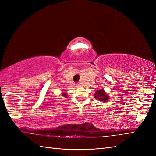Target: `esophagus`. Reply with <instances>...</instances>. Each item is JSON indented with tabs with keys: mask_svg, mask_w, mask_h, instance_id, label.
<instances>
[{
	"mask_svg": "<svg viewBox=\"0 0 156 156\" xmlns=\"http://www.w3.org/2000/svg\"><path fill=\"white\" fill-rule=\"evenodd\" d=\"M79 85H80V84H79V83H77V84H76V87H79Z\"/></svg>",
	"mask_w": 156,
	"mask_h": 156,
	"instance_id": "obj_1",
	"label": "esophagus"
}]
</instances>
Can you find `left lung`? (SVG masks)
<instances>
[{
    "instance_id": "obj_1",
    "label": "left lung",
    "mask_w": 156,
    "mask_h": 156,
    "mask_svg": "<svg viewBox=\"0 0 156 156\" xmlns=\"http://www.w3.org/2000/svg\"><path fill=\"white\" fill-rule=\"evenodd\" d=\"M94 98L98 99V100H100V101H105L107 100L108 96L105 93V91L103 90H98L94 94Z\"/></svg>"
}]
</instances>
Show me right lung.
Segmentation results:
<instances>
[{
	"instance_id": "1",
	"label": "right lung",
	"mask_w": 156,
	"mask_h": 156,
	"mask_svg": "<svg viewBox=\"0 0 156 156\" xmlns=\"http://www.w3.org/2000/svg\"><path fill=\"white\" fill-rule=\"evenodd\" d=\"M63 94H62V96H64L65 98H67V95H66V93H62Z\"/></svg>"
}]
</instances>
